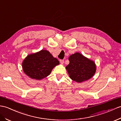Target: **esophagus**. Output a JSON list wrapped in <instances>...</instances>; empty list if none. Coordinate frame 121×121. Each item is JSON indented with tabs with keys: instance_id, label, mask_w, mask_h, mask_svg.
<instances>
[{
	"instance_id": "34e87169",
	"label": "esophagus",
	"mask_w": 121,
	"mask_h": 121,
	"mask_svg": "<svg viewBox=\"0 0 121 121\" xmlns=\"http://www.w3.org/2000/svg\"><path fill=\"white\" fill-rule=\"evenodd\" d=\"M60 63L61 64H63L64 63V60H60Z\"/></svg>"
}]
</instances>
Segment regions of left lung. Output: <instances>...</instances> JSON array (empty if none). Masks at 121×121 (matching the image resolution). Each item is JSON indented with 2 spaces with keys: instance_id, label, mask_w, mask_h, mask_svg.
Returning <instances> with one entry per match:
<instances>
[{
  "instance_id": "left-lung-1",
  "label": "left lung",
  "mask_w": 121,
  "mask_h": 121,
  "mask_svg": "<svg viewBox=\"0 0 121 121\" xmlns=\"http://www.w3.org/2000/svg\"><path fill=\"white\" fill-rule=\"evenodd\" d=\"M69 64L66 67L70 78L78 83L90 79L95 75L96 67L95 62L76 52L69 57Z\"/></svg>"
}]
</instances>
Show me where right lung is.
<instances>
[{"label":"right lung","mask_w":121,"mask_h":121,"mask_svg":"<svg viewBox=\"0 0 121 121\" xmlns=\"http://www.w3.org/2000/svg\"><path fill=\"white\" fill-rule=\"evenodd\" d=\"M60 64L57 59L48 51L42 50L28 55L22 63V70L32 79L40 80L50 74L52 69Z\"/></svg>","instance_id":"obj_1"}]
</instances>
